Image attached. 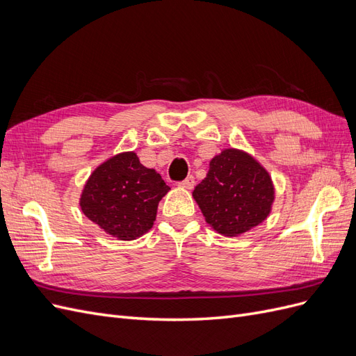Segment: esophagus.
<instances>
[{
	"label": "esophagus",
	"mask_w": 356,
	"mask_h": 356,
	"mask_svg": "<svg viewBox=\"0 0 356 356\" xmlns=\"http://www.w3.org/2000/svg\"><path fill=\"white\" fill-rule=\"evenodd\" d=\"M195 178H193V177H187L184 181H181L179 182V187H182V188H186V190H191L193 187H195Z\"/></svg>",
	"instance_id": "1"
}]
</instances>
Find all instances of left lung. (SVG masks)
Returning a JSON list of instances; mask_svg holds the SVG:
<instances>
[{
    "instance_id": "left-lung-1",
    "label": "left lung",
    "mask_w": 356,
    "mask_h": 356,
    "mask_svg": "<svg viewBox=\"0 0 356 356\" xmlns=\"http://www.w3.org/2000/svg\"><path fill=\"white\" fill-rule=\"evenodd\" d=\"M193 197L211 227L227 238L261 224L272 212L275 186L266 168L250 153L225 148L209 161Z\"/></svg>"
}]
</instances>
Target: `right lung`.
<instances>
[{
	"instance_id": "add662e5",
	"label": "right lung",
	"mask_w": 356,
	"mask_h": 356,
	"mask_svg": "<svg viewBox=\"0 0 356 356\" xmlns=\"http://www.w3.org/2000/svg\"><path fill=\"white\" fill-rule=\"evenodd\" d=\"M169 186L136 153H118L96 168L80 196L83 213L113 238L134 241L153 227Z\"/></svg>"
}]
</instances>
